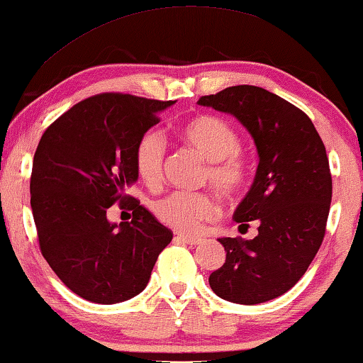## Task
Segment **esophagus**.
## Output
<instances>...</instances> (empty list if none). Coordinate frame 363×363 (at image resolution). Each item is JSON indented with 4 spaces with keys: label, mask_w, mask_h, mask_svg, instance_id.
<instances>
[{
    "label": "esophagus",
    "mask_w": 363,
    "mask_h": 363,
    "mask_svg": "<svg viewBox=\"0 0 363 363\" xmlns=\"http://www.w3.org/2000/svg\"><path fill=\"white\" fill-rule=\"evenodd\" d=\"M177 240H180V242H185V244H190V245H196L201 242V238L199 235H190V234H177Z\"/></svg>",
    "instance_id": "esophagus-1"
}]
</instances>
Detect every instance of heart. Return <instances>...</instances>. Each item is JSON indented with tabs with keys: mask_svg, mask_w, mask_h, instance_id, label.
Segmentation results:
<instances>
[{
	"mask_svg": "<svg viewBox=\"0 0 363 363\" xmlns=\"http://www.w3.org/2000/svg\"><path fill=\"white\" fill-rule=\"evenodd\" d=\"M183 140L190 144L204 160L209 162L206 180L209 185L230 196L244 185L249 164L240 154L238 130L228 121L203 114L183 125ZM167 154L165 135L149 129L140 135L134 152V167L145 185L155 186L162 178ZM152 211L160 223L177 230H198L203 220L214 216L216 203L206 193L173 191L152 203Z\"/></svg>",
	"mask_w": 363,
	"mask_h": 363,
	"instance_id": "1",
	"label": "heart"
}]
</instances>
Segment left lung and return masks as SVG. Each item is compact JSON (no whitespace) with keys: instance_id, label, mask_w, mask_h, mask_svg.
<instances>
[{"instance_id":"left-lung-1","label":"left lung","mask_w":363,"mask_h":363,"mask_svg":"<svg viewBox=\"0 0 363 363\" xmlns=\"http://www.w3.org/2000/svg\"><path fill=\"white\" fill-rule=\"evenodd\" d=\"M198 104L238 119L259 155L254 183L234 211L235 223L259 220V234L218 239L225 262L209 286L230 303L270 301L296 285L323 244L333 198L325 147L301 109L264 88L229 86Z\"/></svg>"}]
</instances>
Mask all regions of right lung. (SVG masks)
I'll return each mask as SVG.
<instances>
[{
	"mask_svg": "<svg viewBox=\"0 0 363 363\" xmlns=\"http://www.w3.org/2000/svg\"><path fill=\"white\" fill-rule=\"evenodd\" d=\"M177 101L104 93L50 124L34 154L30 208L40 252L78 296L114 304L139 295L173 238L125 190L138 182L140 135ZM130 201V223H111L107 208Z\"/></svg>",
	"mask_w": 363,
	"mask_h": 363,
	"instance_id": "obj_1",
	"label": "right lung"
}]
</instances>
